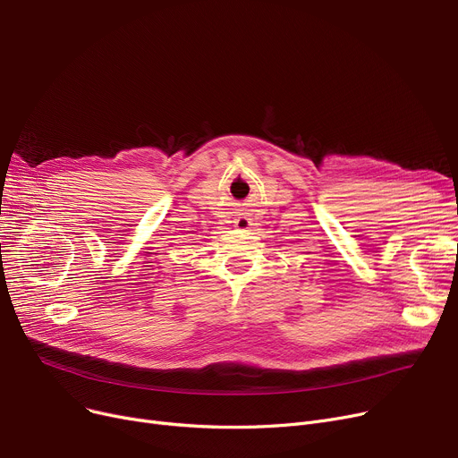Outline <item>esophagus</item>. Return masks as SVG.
Returning <instances> with one entry per match:
<instances>
[{"label": "esophagus", "mask_w": 458, "mask_h": 458, "mask_svg": "<svg viewBox=\"0 0 458 458\" xmlns=\"http://www.w3.org/2000/svg\"><path fill=\"white\" fill-rule=\"evenodd\" d=\"M250 225H251V222H250V220H246V218H240V220H236V222H234V227H236V229H240V231H248V229H250Z\"/></svg>", "instance_id": "34e87169"}]
</instances>
